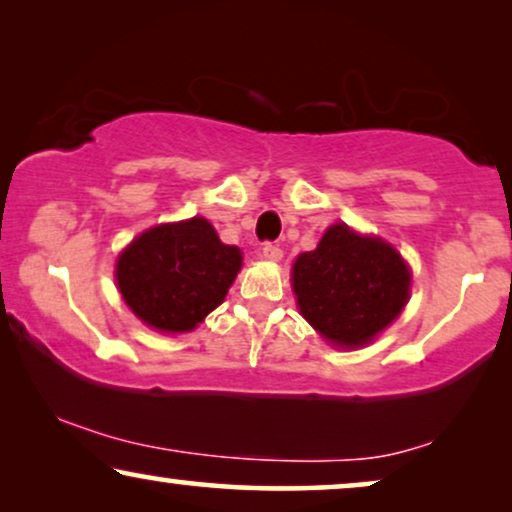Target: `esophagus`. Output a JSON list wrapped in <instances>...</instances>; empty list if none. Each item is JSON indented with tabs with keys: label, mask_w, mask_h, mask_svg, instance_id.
Here are the masks:
<instances>
[{
	"label": "esophagus",
	"mask_w": 512,
	"mask_h": 512,
	"mask_svg": "<svg viewBox=\"0 0 512 512\" xmlns=\"http://www.w3.org/2000/svg\"><path fill=\"white\" fill-rule=\"evenodd\" d=\"M261 256L265 258V261H282L284 251L279 249L277 244H272V242H265L263 247H261Z\"/></svg>",
	"instance_id": "obj_1"
}]
</instances>
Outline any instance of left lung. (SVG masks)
I'll use <instances>...</instances> for the list:
<instances>
[{"label":"left lung","mask_w":512,"mask_h":512,"mask_svg":"<svg viewBox=\"0 0 512 512\" xmlns=\"http://www.w3.org/2000/svg\"><path fill=\"white\" fill-rule=\"evenodd\" d=\"M293 291L303 317L340 347H361L401 314L410 270L394 247L331 226L319 247L293 263Z\"/></svg>","instance_id":"obj_1"}]
</instances>
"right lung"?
I'll use <instances>...</instances> for the list:
<instances>
[{
  "instance_id": "obj_1",
  "label": "right lung",
  "mask_w": 512,
  "mask_h": 512,
  "mask_svg": "<svg viewBox=\"0 0 512 512\" xmlns=\"http://www.w3.org/2000/svg\"><path fill=\"white\" fill-rule=\"evenodd\" d=\"M240 268V249L223 244L212 223L195 216L139 235L118 258L116 282L144 324L184 333L223 303Z\"/></svg>"
}]
</instances>
